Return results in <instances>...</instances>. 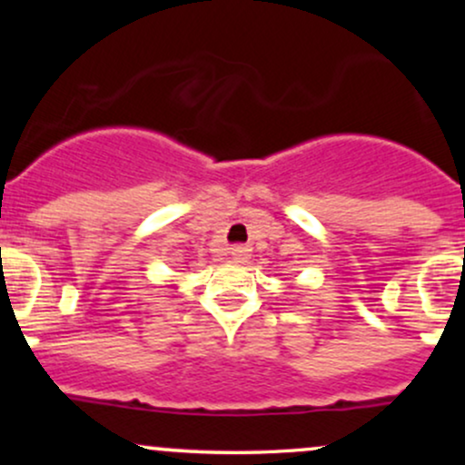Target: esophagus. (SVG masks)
<instances>
[{
  "mask_svg": "<svg viewBox=\"0 0 465 465\" xmlns=\"http://www.w3.org/2000/svg\"><path fill=\"white\" fill-rule=\"evenodd\" d=\"M229 253H232V258L236 260V262H247L249 255H251V249L244 247V244H236V247H232Z\"/></svg>",
  "mask_w": 465,
  "mask_h": 465,
  "instance_id": "obj_1",
  "label": "esophagus"
}]
</instances>
